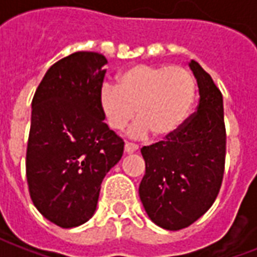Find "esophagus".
Instances as JSON below:
<instances>
[{"instance_id":"obj_1","label":"esophagus","mask_w":257,"mask_h":257,"mask_svg":"<svg viewBox=\"0 0 257 257\" xmlns=\"http://www.w3.org/2000/svg\"><path fill=\"white\" fill-rule=\"evenodd\" d=\"M139 150V147L138 145H135V143H131V142H125V151L126 153H136V151Z\"/></svg>"}]
</instances>
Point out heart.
<instances>
[{
	"label": "heart",
	"instance_id": "obj_1",
	"mask_svg": "<svg viewBox=\"0 0 257 257\" xmlns=\"http://www.w3.org/2000/svg\"><path fill=\"white\" fill-rule=\"evenodd\" d=\"M197 85L193 74L180 66L135 64L118 77V88L104 84L99 103L108 126L121 131L136 115L142 119L131 134L164 138L176 132L189 115Z\"/></svg>",
	"mask_w": 257,
	"mask_h": 257
}]
</instances>
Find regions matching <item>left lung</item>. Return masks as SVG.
Segmentation results:
<instances>
[{"instance_id":"1","label":"left lung","mask_w":257,"mask_h":257,"mask_svg":"<svg viewBox=\"0 0 257 257\" xmlns=\"http://www.w3.org/2000/svg\"><path fill=\"white\" fill-rule=\"evenodd\" d=\"M190 68L199 90L197 111L165 139L142 147L146 173L139 195L157 226L180 230L198 220L220 191L226 164L223 96L197 62Z\"/></svg>"}]
</instances>
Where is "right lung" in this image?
I'll use <instances>...</instances> for the list:
<instances>
[{
  "label": "right lung",
  "instance_id": "right-lung-1",
  "mask_svg": "<svg viewBox=\"0 0 257 257\" xmlns=\"http://www.w3.org/2000/svg\"><path fill=\"white\" fill-rule=\"evenodd\" d=\"M107 59L75 52L51 66L31 101L26 176L44 217L71 228L93 216L106 173L123 153V140L103 119L99 92Z\"/></svg>",
  "mask_w": 257,
  "mask_h": 257
}]
</instances>
